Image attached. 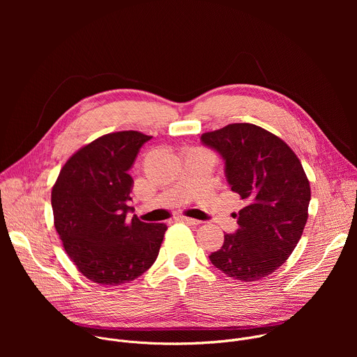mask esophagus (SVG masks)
<instances>
[{"label": "esophagus", "instance_id": "obj_1", "mask_svg": "<svg viewBox=\"0 0 357 357\" xmlns=\"http://www.w3.org/2000/svg\"><path fill=\"white\" fill-rule=\"evenodd\" d=\"M178 220H181V222H183V223H188V225H199L200 223V220H196V219H190V218H185V216H182V218H179Z\"/></svg>", "mask_w": 357, "mask_h": 357}]
</instances>
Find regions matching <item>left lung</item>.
<instances>
[{"label":"left lung","instance_id":"1","mask_svg":"<svg viewBox=\"0 0 357 357\" xmlns=\"http://www.w3.org/2000/svg\"><path fill=\"white\" fill-rule=\"evenodd\" d=\"M225 161V175L244 208L238 229L225 234L209 260L226 275L256 281L277 270L296 247L308 219L310 181L295 152L277 135L248 123L200 137Z\"/></svg>","mask_w":357,"mask_h":357}]
</instances>
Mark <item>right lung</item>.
<instances>
[{"mask_svg": "<svg viewBox=\"0 0 357 357\" xmlns=\"http://www.w3.org/2000/svg\"><path fill=\"white\" fill-rule=\"evenodd\" d=\"M151 137L120 131L80 148L52 189L55 227L77 270L101 285H120L155 263L167 226L127 215L139 148Z\"/></svg>", "mask_w": 357, "mask_h": 357, "instance_id": "obj_1", "label": "right lung"}]
</instances>
